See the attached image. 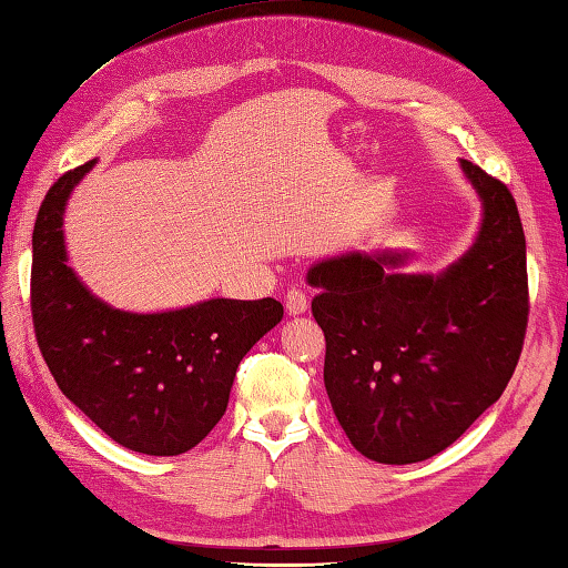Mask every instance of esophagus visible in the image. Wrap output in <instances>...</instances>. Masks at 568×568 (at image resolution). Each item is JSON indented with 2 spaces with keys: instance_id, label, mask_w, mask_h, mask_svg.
<instances>
[{
  "instance_id": "esophagus-1",
  "label": "esophagus",
  "mask_w": 568,
  "mask_h": 568,
  "mask_svg": "<svg viewBox=\"0 0 568 568\" xmlns=\"http://www.w3.org/2000/svg\"><path fill=\"white\" fill-rule=\"evenodd\" d=\"M284 304H286V312L290 314H304L306 306H310V300H306V294L302 290H296V286H292L290 292H286L284 296Z\"/></svg>"
}]
</instances>
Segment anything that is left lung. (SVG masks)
I'll return each instance as SVG.
<instances>
[{
  "label": "left lung",
  "mask_w": 568,
  "mask_h": 568,
  "mask_svg": "<svg viewBox=\"0 0 568 568\" xmlns=\"http://www.w3.org/2000/svg\"><path fill=\"white\" fill-rule=\"evenodd\" d=\"M483 201L476 244L443 274H399L407 254H347L310 268L327 339L324 387L349 443L405 466L460 438L504 395L528 327L526 236L508 185L460 161Z\"/></svg>",
  "instance_id": "1"
}]
</instances>
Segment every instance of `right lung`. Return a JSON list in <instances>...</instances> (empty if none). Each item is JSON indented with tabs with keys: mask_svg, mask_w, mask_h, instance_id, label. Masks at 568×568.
Listing matches in <instances>:
<instances>
[{
	"mask_svg": "<svg viewBox=\"0 0 568 568\" xmlns=\"http://www.w3.org/2000/svg\"><path fill=\"white\" fill-rule=\"evenodd\" d=\"M68 171L44 196L32 234L30 304L54 383L128 450L181 455L226 413L236 367L284 317L282 302L209 300L130 314L95 300L64 264L62 211L92 169Z\"/></svg>",
	"mask_w": 568,
	"mask_h": 568,
	"instance_id": "add662e5",
	"label": "right lung"
}]
</instances>
